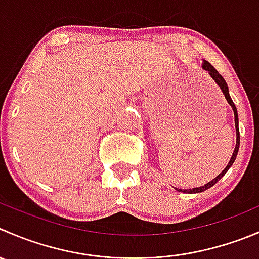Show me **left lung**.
Returning a JSON list of instances; mask_svg holds the SVG:
<instances>
[{
  "label": "left lung",
  "mask_w": 259,
  "mask_h": 259,
  "mask_svg": "<svg viewBox=\"0 0 259 259\" xmlns=\"http://www.w3.org/2000/svg\"><path fill=\"white\" fill-rule=\"evenodd\" d=\"M202 68H204L205 71H207V72H209V74H210V76L212 77V79H214V81L217 82V83H218V86L220 87V90H222V91H223V94H224V96H225V99H227L228 104H229L230 106L233 107V111H234V121H235V129H237V145H235V149H234V152H233V155H232V158H230V160H229V163H228V165H227V167H225V169L223 170V172L220 173L219 176H218V177H215L214 180H212V181H210V182H207L206 185H205V186H201V187L192 188V190H181V188H177V191H180V192H181V191H182V192H188V193H196V192H202V191L207 190V188H210V187H211V186H214L215 183H217L218 181H219L220 178H222L223 176H224L225 173L228 172V169H229V168L232 167V165H233V163H234V160H235V158H237L238 150H239L240 137H239V127H238V111H237V107H235L234 102H233V100L230 99V96H229V90H228V84H227V82H225V79L223 78V77H222V74H219V72H218L217 69H215L214 67H212L211 64H210L209 62H206V60H204V63H202Z\"/></svg>",
  "instance_id": "1"
}]
</instances>
